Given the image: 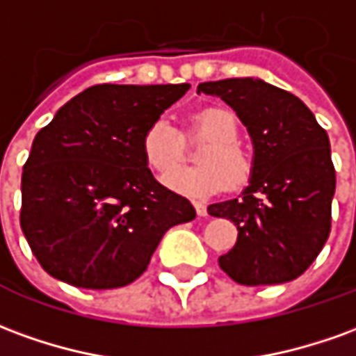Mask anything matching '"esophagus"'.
<instances>
[{
    "instance_id": "34e87169",
    "label": "esophagus",
    "mask_w": 356,
    "mask_h": 356,
    "mask_svg": "<svg viewBox=\"0 0 356 356\" xmlns=\"http://www.w3.org/2000/svg\"><path fill=\"white\" fill-rule=\"evenodd\" d=\"M195 208L198 216H208V210H206V204L204 202H195Z\"/></svg>"
}]
</instances>
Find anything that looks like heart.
Here are the masks:
<instances>
[{
	"instance_id": "1",
	"label": "heart",
	"mask_w": 356,
	"mask_h": 356,
	"mask_svg": "<svg viewBox=\"0 0 356 356\" xmlns=\"http://www.w3.org/2000/svg\"><path fill=\"white\" fill-rule=\"evenodd\" d=\"M196 135L210 138L198 154L200 165L179 168L163 177V183L177 195L208 198L231 186L245 185L252 171L248 154L237 144L238 127L227 109H204L193 119ZM143 156L156 173H168L183 158V136L168 118H156L144 131Z\"/></svg>"
}]
</instances>
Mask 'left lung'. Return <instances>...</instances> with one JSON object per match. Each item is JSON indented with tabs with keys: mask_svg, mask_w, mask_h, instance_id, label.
<instances>
[{
	"mask_svg": "<svg viewBox=\"0 0 356 356\" xmlns=\"http://www.w3.org/2000/svg\"><path fill=\"white\" fill-rule=\"evenodd\" d=\"M218 96L247 127L252 171L238 198L208 206V213L237 225V243L220 268L241 285L297 280L316 260L332 227L335 170L330 138L291 92L262 79H223L198 84Z\"/></svg>",
	"mask_w": 356,
	"mask_h": 356,
	"instance_id": "left-lung-1",
	"label": "left lung"
}]
</instances>
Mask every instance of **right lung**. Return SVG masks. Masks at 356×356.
I'll return each instance as SVG.
<instances>
[{
  "mask_svg": "<svg viewBox=\"0 0 356 356\" xmlns=\"http://www.w3.org/2000/svg\"><path fill=\"white\" fill-rule=\"evenodd\" d=\"M188 84H98L34 136L22 168L21 227L40 266L83 289L133 283L193 204L154 179L144 131Z\"/></svg>",
  "mask_w": 356,
  "mask_h": 356,
  "instance_id": "1",
  "label": "right lung"
}]
</instances>
